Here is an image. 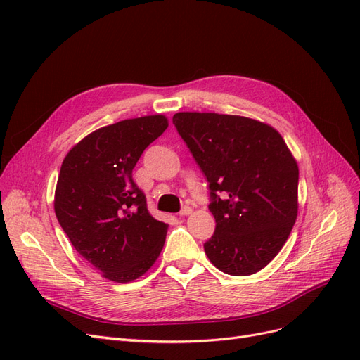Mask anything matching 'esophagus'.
I'll return each instance as SVG.
<instances>
[{
  "mask_svg": "<svg viewBox=\"0 0 360 360\" xmlns=\"http://www.w3.org/2000/svg\"><path fill=\"white\" fill-rule=\"evenodd\" d=\"M191 213H192V209H191V207H189V205H184L183 209L180 210V213H179V214L183 217V216H188V214H191Z\"/></svg>",
  "mask_w": 360,
  "mask_h": 360,
  "instance_id": "obj_1",
  "label": "esophagus"
}]
</instances>
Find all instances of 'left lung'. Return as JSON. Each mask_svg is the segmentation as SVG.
Listing matches in <instances>:
<instances>
[{
    "label": "left lung",
    "mask_w": 360,
    "mask_h": 360,
    "mask_svg": "<svg viewBox=\"0 0 360 360\" xmlns=\"http://www.w3.org/2000/svg\"><path fill=\"white\" fill-rule=\"evenodd\" d=\"M177 132L209 181L213 236L204 250L226 275L257 274L297 217L299 168L271 126L240 115L179 112Z\"/></svg>",
    "instance_id": "1"
}]
</instances>
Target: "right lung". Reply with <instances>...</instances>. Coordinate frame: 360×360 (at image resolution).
<instances>
[{
	"mask_svg": "<svg viewBox=\"0 0 360 360\" xmlns=\"http://www.w3.org/2000/svg\"><path fill=\"white\" fill-rule=\"evenodd\" d=\"M167 127L163 115L123 120L86 135L63 160L57 219L73 248L110 281L143 276L165 243L168 225L148 213L132 171Z\"/></svg>",
	"mask_w": 360,
	"mask_h": 360,
	"instance_id": "right-lung-1",
	"label": "right lung"
}]
</instances>
